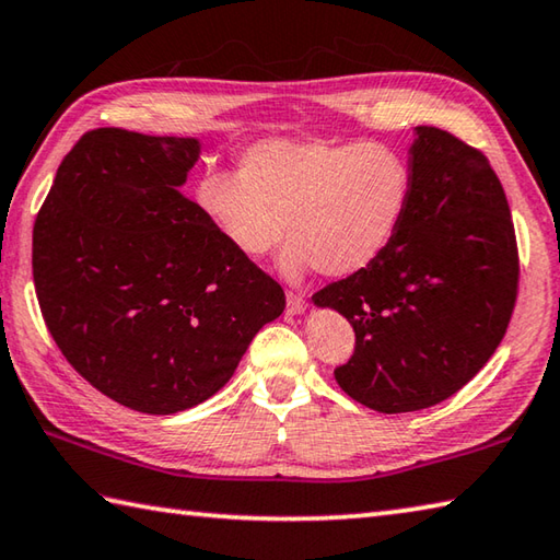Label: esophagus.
<instances>
[{"label": "esophagus", "mask_w": 560, "mask_h": 560, "mask_svg": "<svg viewBox=\"0 0 560 560\" xmlns=\"http://www.w3.org/2000/svg\"><path fill=\"white\" fill-rule=\"evenodd\" d=\"M306 308H308V301L303 299L301 293L289 291V296H287V311H289V315H301V313H306Z\"/></svg>", "instance_id": "obj_1"}]
</instances>
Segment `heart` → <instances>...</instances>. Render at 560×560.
Listing matches in <instances>:
<instances>
[{
	"instance_id": "1",
	"label": "heart",
	"mask_w": 560,
	"mask_h": 560,
	"mask_svg": "<svg viewBox=\"0 0 560 560\" xmlns=\"http://www.w3.org/2000/svg\"><path fill=\"white\" fill-rule=\"evenodd\" d=\"M406 159L368 141L261 139L240 171L208 168L196 206L245 257H261L289 230L281 269L350 277L389 249L411 206Z\"/></svg>"
}]
</instances>
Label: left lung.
<instances>
[{"mask_svg": "<svg viewBox=\"0 0 560 560\" xmlns=\"http://www.w3.org/2000/svg\"><path fill=\"white\" fill-rule=\"evenodd\" d=\"M406 220L368 269L313 293L354 330L340 389L380 413L429 409L470 382L510 325L520 254L490 161L451 131L416 127Z\"/></svg>", "mask_w": 560, "mask_h": 560, "instance_id": "left-lung-1", "label": "left lung"}]
</instances>
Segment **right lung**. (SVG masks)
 Wrapping results in <instances>:
<instances>
[{
	"mask_svg": "<svg viewBox=\"0 0 560 560\" xmlns=\"http://www.w3.org/2000/svg\"><path fill=\"white\" fill-rule=\"evenodd\" d=\"M192 137L85 131L34 222V287L60 352L97 392L178 413L220 392L283 289L180 196Z\"/></svg>",
	"mask_w": 560,
	"mask_h": 560,
	"instance_id": "right-lung-1",
	"label": "right lung"
}]
</instances>
